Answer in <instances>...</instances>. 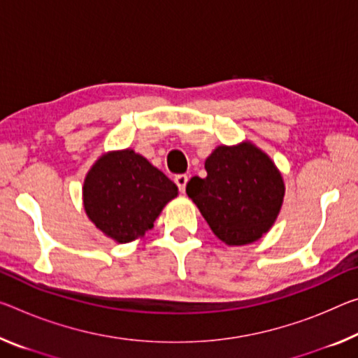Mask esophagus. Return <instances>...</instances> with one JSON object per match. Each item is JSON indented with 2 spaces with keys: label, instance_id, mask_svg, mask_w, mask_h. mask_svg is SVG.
<instances>
[{
  "label": "esophagus",
  "instance_id": "1",
  "mask_svg": "<svg viewBox=\"0 0 358 358\" xmlns=\"http://www.w3.org/2000/svg\"><path fill=\"white\" fill-rule=\"evenodd\" d=\"M175 183H177L180 192H185L186 183H188V175H177V177H175Z\"/></svg>",
  "mask_w": 358,
  "mask_h": 358
}]
</instances>
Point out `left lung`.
I'll return each mask as SVG.
<instances>
[{"label": "left lung", "mask_w": 358, "mask_h": 358, "mask_svg": "<svg viewBox=\"0 0 358 358\" xmlns=\"http://www.w3.org/2000/svg\"><path fill=\"white\" fill-rule=\"evenodd\" d=\"M206 170V178L188 181L186 194L220 241L245 245L271 229L285 186L264 152L250 143L218 146L207 157Z\"/></svg>", "instance_id": "8db88e82"}]
</instances>
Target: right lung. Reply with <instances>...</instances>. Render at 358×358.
I'll return each instance as SVG.
<instances>
[{
    "instance_id": "1",
    "label": "right lung",
    "mask_w": 358,
    "mask_h": 358,
    "mask_svg": "<svg viewBox=\"0 0 358 358\" xmlns=\"http://www.w3.org/2000/svg\"><path fill=\"white\" fill-rule=\"evenodd\" d=\"M177 194L173 181L132 150L101 156L83 189L87 217L119 243L151 229L164 206Z\"/></svg>"
}]
</instances>
